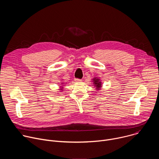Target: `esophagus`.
<instances>
[{
  "mask_svg": "<svg viewBox=\"0 0 159 159\" xmlns=\"http://www.w3.org/2000/svg\"><path fill=\"white\" fill-rule=\"evenodd\" d=\"M81 79H75V82H81Z\"/></svg>",
  "mask_w": 159,
  "mask_h": 159,
  "instance_id": "34e87169",
  "label": "esophagus"
}]
</instances>
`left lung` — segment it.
<instances>
[{
	"label": "left lung",
	"instance_id": "8db88e82",
	"mask_svg": "<svg viewBox=\"0 0 159 159\" xmlns=\"http://www.w3.org/2000/svg\"><path fill=\"white\" fill-rule=\"evenodd\" d=\"M93 84L94 85V86L96 87V89L97 90H99L101 87H102V85H101V82L100 81V79L97 78V77H94L93 79Z\"/></svg>",
	"mask_w": 159,
	"mask_h": 159
}]
</instances>
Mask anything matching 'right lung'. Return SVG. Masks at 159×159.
Masks as SVG:
<instances>
[{
  "label": "right lung",
  "instance_id": "1",
  "mask_svg": "<svg viewBox=\"0 0 159 159\" xmlns=\"http://www.w3.org/2000/svg\"><path fill=\"white\" fill-rule=\"evenodd\" d=\"M61 84H63V83H61ZM60 87H61V86H60ZM62 89H63V87H61V88L60 89V90H62ZM60 92H61V91H60Z\"/></svg>",
  "mask_w": 159,
  "mask_h": 159
}]
</instances>
